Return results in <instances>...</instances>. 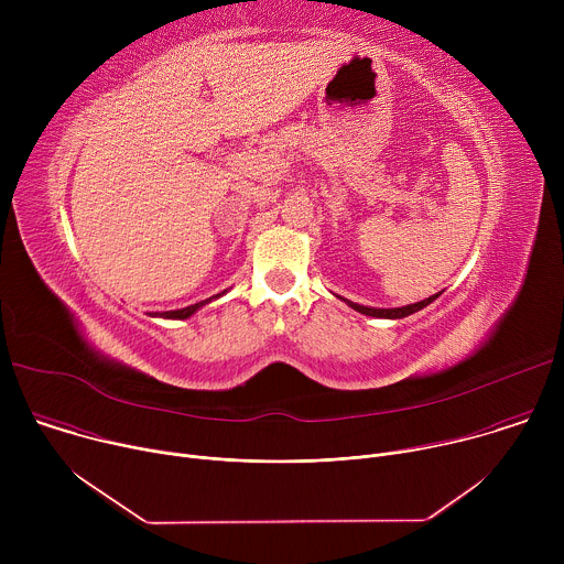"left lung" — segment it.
Instances as JSON below:
<instances>
[{
  "label": "left lung",
  "instance_id": "8db88e82",
  "mask_svg": "<svg viewBox=\"0 0 564 564\" xmlns=\"http://www.w3.org/2000/svg\"><path fill=\"white\" fill-rule=\"evenodd\" d=\"M440 294H442V292H437V294H433V296H429V299H424V301L411 303V305H401V307H370V305L352 303V301H348V299H344V296H339V294H337V296H339L341 301H346V305H350L352 310H357V312H361V314H366V316H375V318H404V316H411V314L424 310L426 305H431Z\"/></svg>",
  "mask_w": 564,
  "mask_h": 564
}]
</instances>
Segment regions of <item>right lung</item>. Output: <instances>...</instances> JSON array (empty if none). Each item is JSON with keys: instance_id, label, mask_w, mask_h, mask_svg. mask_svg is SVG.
Masks as SVG:
<instances>
[{"instance_id": "add662e5", "label": "right lung", "mask_w": 564, "mask_h": 564, "mask_svg": "<svg viewBox=\"0 0 564 564\" xmlns=\"http://www.w3.org/2000/svg\"><path fill=\"white\" fill-rule=\"evenodd\" d=\"M227 290H223L220 294H214V296H209V299H205V301H198V303H194V305H187V307H181V310H167V312H149V316H160V318H189L192 314H196L203 305H207V303H212V301H216V299H220L223 294H225Z\"/></svg>"}]
</instances>
